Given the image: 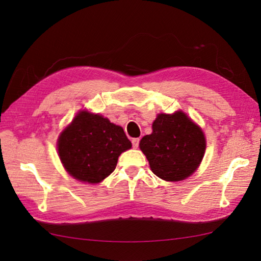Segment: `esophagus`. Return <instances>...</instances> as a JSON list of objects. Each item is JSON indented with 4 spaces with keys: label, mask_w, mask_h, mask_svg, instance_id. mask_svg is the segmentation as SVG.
Segmentation results:
<instances>
[{
    "label": "esophagus",
    "mask_w": 261,
    "mask_h": 261,
    "mask_svg": "<svg viewBox=\"0 0 261 261\" xmlns=\"http://www.w3.org/2000/svg\"><path fill=\"white\" fill-rule=\"evenodd\" d=\"M139 142H140L139 138H135V139H132V146H134V148H138L139 147Z\"/></svg>",
    "instance_id": "34e87169"
}]
</instances>
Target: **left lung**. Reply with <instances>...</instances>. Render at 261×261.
Instances as JSON below:
<instances>
[{"instance_id":"left-lung-1","label":"left lung","mask_w":261,"mask_h":261,"mask_svg":"<svg viewBox=\"0 0 261 261\" xmlns=\"http://www.w3.org/2000/svg\"><path fill=\"white\" fill-rule=\"evenodd\" d=\"M152 173L167 181L190 177L201 164L206 141L201 127L182 111L160 113L152 123V134L140 140Z\"/></svg>"}]
</instances>
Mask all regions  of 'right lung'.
<instances>
[{"mask_svg":"<svg viewBox=\"0 0 261 261\" xmlns=\"http://www.w3.org/2000/svg\"><path fill=\"white\" fill-rule=\"evenodd\" d=\"M131 146L120 125L88 111L76 114L57 142L59 158L68 174L90 184L113 173L119 156Z\"/></svg>","mask_w":261,"mask_h":261,"instance_id":"obj_1","label":"right lung"}]
</instances>
